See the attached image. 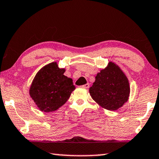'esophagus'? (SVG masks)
Masks as SVG:
<instances>
[{
    "label": "esophagus",
    "mask_w": 159,
    "mask_h": 159,
    "mask_svg": "<svg viewBox=\"0 0 159 159\" xmlns=\"http://www.w3.org/2000/svg\"><path fill=\"white\" fill-rule=\"evenodd\" d=\"M89 84L88 83L82 85V87H83V88H85V89H87V88H89Z\"/></svg>",
    "instance_id": "esophagus-1"
}]
</instances>
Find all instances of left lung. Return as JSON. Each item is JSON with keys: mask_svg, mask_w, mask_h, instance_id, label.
<instances>
[{"mask_svg": "<svg viewBox=\"0 0 159 159\" xmlns=\"http://www.w3.org/2000/svg\"><path fill=\"white\" fill-rule=\"evenodd\" d=\"M130 91L129 81L125 73L112 61L97 74L95 81L89 89L92 98L108 110H117L123 106L128 100Z\"/></svg>", "mask_w": 159, "mask_h": 159, "instance_id": "obj_1", "label": "left lung"}]
</instances>
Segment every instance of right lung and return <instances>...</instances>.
Wrapping results in <instances>:
<instances>
[{
  "label": "right lung",
  "instance_id": "1",
  "mask_svg": "<svg viewBox=\"0 0 159 159\" xmlns=\"http://www.w3.org/2000/svg\"><path fill=\"white\" fill-rule=\"evenodd\" d=\"M65 69L57 62L43 66L34 77L29 95L41 111L53 112L65 103L75 89L72 79L64 75Z\"/></svg>",
  "mask_w": 159,
  "mask_h": 159
}]
</instances>
